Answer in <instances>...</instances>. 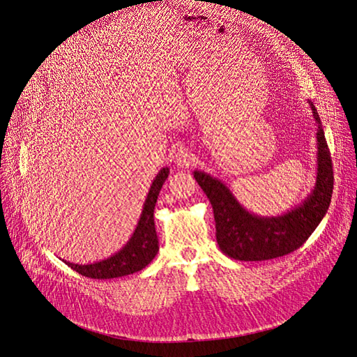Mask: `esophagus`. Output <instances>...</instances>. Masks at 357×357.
<instances>
[{
  "mask_svg": "<svg viewBox=\"0 0 357 357\" xmlns=\"http://www.w3.org/2000/svg\"><path fill=\"white\" fill-rule=\"evenodd\" d=\"M174 163L178 166V167H183V169H187L190 167L192 163H194V155L192 153L188 150V149H178L177 153L174 154Z\"/></svg>",
  "mask_w": 357,
  "mask_h": 357,
  "instance_id": "obj_1",
  "label": "esophagus"
}]
</instances>
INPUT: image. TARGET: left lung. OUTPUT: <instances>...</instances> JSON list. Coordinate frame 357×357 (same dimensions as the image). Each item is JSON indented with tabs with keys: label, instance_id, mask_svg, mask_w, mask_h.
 <instances>
[{
	"label": "left lung",
	"instance_id": "obj_1",
	"mask_svg": "<svg viewBox=\"0 0 357 357\" xmlns=\"http://www.w3.org/2000/svg\"><path fill=\"white\" fill-rule=\"evenodd\" d=\"M318 177L307 200L282 217L259 218L235 202L229 190L211 176L194 172L213 206L220 250L238 261H266L288 255L302 247L326 214L333 192V165L318 110Z\"/></svg>",
	"mask_w": 357,
	"mask_h": 357
}]
</instances>
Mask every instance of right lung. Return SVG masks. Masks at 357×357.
I'll list each match as a JSON object with an SVG mask.
<instances>
[{
    "label": "right lung",
    "instance_id": "right-lung-1",
    "mask_svg": "<svg viewBox=\"0 0 357 357\" xmlns=\"http://www.w3.org/2000/svg\"><path fill=\"white\" fill-rule=\"evenodd\" d=\"M167 176L169 169H162L160 173L155 176L147 194L136 231L123 250L105 261L91 265H77L66 261L65 264L73 271L93 280H110L117 278V276L130 275L149 265L158 251V238L153 217L154 206Z\"/></svg>",
    "mask_w": 357,
    "mask_h": 357
}]
</instances>
